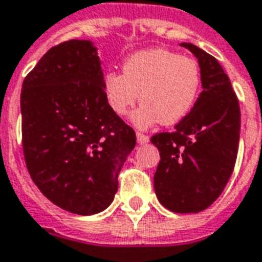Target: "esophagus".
<instances>
[{
	"instance_id": "1",
	"label": "esophagus",
	"mask_w": 262,
	"mask_h": 262,
	"mask_svg": "<svg viewBox=\"0 0 262 262\" xmlns=\"http://www.w3.org/2000/svg\"><path fill=\"white\" fill-rule=\"evenodd\" d=\"M137 141L139 145H146V143H149L150 138L145 134H141V133H137Z\"/></svg>"
}]
</instances>
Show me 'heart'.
<instances>
[{
  "instance_id": "b5f03b06",
  "label": "heart",
  "mask_w": 262,
  "mask_h": 262,
  "mask_svg": "<svg viewBox=\"0 0 262 262\" xmlns=\"http://www.w3.org/2000/svg\"><path fill=\"white\" fill-rule=\"evenodd\" d=\"M201 82L195 60L165 49H147L125 60L123 74L109 71L103 75L102 90L117 116H125L141 98L131 121L145 129L160 121L172 125L183 120L198 99Z\"/></svg>"
}]
</instances>
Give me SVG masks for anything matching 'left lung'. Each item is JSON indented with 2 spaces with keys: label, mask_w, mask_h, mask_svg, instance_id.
<instances>
[{
  "label": "left lung",
  "mask_w": 262,
  "mask_h": 262,
  "mask_svg": "<svg viewBox=\"0 0 262 262\" xmlns=\"http://www.w3.org/2000/svg\"><path fill=\"white\" fill-rule=\"evenodd\" d=\"M198 60L202 91L173 133L151 138L160 151L154 191L175 213H196L213 204L234 171L241 134V109L230 78L213 56L180 43Z\"/></svg>",
  "instance_id": "1"
}]
</instances>
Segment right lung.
Returning a JSON list of instances; mask_svg holds the SVG:
<instances>
[{"mask_svg": "<svg viewBox=\"0 0 262 262\" xmlns=\"http://www.w3.org/2000/svg\"><path fill=\"white\" fill-rule=\"evenodd\" d=\"M103 71L91 40L54 46L21 87L24 159L48 200L90 216L112 204L117 176L137 137L109 108Z\"/></svg>", "mask_w": 262, "mask_h": 262, "instance_id": "1", "label": "right lung"}]
</instances>
